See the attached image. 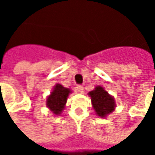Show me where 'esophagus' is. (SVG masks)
<instances>
[{"label":"esophagus","mask_w":155,"mask_h":155,"mask_svg":"<svg viewBox=\"0 0 155 155\" xmlns=\"http://www.w3.org/2000/svg\"><path fill=\"white\" fill-rule=\"evenodd\" d=\"M76 91L79 92V93H83L84 92V89H83V87L81 85H78L77 87H76Z\"/></svg>","instance_id":"34e87169"}]
</instances>
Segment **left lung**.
<instances>
[{"instance_id": "1", "label": "left lung", "mask_w": 155, "mask_h": 155, "mask_svg": "<svg viewBox=\"0 0 155 155\" xmlns=\"http://www.w3.org/2000/svg\"><path fill=\"white\" fill-rule=\"evenodd\" d=\"M89 96L91 97V104L96 115L100 117H106L116 108L114 97L108 94L102 86H96L93 91L89 92Z\"/></svg>"}]
</instances>
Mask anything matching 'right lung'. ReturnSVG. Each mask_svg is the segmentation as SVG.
<instances>
[{"label":"right lung","instance_id":"add662e5","mask_svg":"<svg viewBox=\"0 0 155 155\" xmlns=\"http://www.w3.org/2000/svg\"><path fill=\"white\" fill-rule=\"evenodd\" d=\"M72 93L71 90L57 83L47 98V107L54 115H60L65 107L67 98Z\"/></svg>","mask_w":155,"mask_h":155}]
</instances>
